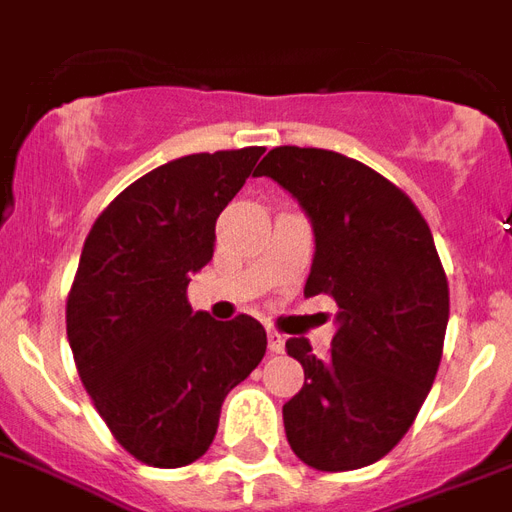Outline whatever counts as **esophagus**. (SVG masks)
I'll use <instances>...</instances> for the list:
<instances>
[{
  "instance_id": "esophagus-1",
  "label": "esophagus",
  "mask_w": 512,
  "mask_h": 512,
  "mask_svg": "<svg viewBox=\"0 0 512 512\" xmlns=\"http://www.w3.org/2000/svg\"><path fill=\"white\" fill-rule=\"evenodd\" d=\"M270 353H283V348H286V340H283V334L278 332H270Z\"/></svg>"
}]
</instances>
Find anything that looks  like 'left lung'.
I'll return each instance as SVG.
<instances>
[{"label":"left lung","mask_w":512,"mask_h":512,"mask_svg":"<svg viewBox=\"0 0 512 512\" xmlns=\"http://www.w3.org/2000/svg\"><path fill=\"white\" fill-rule=\"evenodd\" d=\"M256 175L278 180L313 221L305 297L340 307L326 359L305 337L286 343L305 370L283 405L288 445L313 470H359L405 437L432 388L451 307L443 261L410 197L361 161L280 145Z\"/></svg>","instance_id":"obj_1"}]
</instances>
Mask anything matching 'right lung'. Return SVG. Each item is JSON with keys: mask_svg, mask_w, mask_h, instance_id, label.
Masks as SVG:
<instances>
[{"mask_svg": "<svg viewBox=\"0 0 512 512\" xmlns=\"http://www.w3.org/2000/svg\"><path fill=\"white\" fill-rule=\"evenodd\" d=\"M264 148L191 153L151 169L99 213L67 297L75 367L118 445L148 467L205 456L221 405L267 351L251 315L191 313V275Z\"/></svg>", "mask_w": 512, "mask_h": 512, "instance_id": "obj_1", "label": "right lung"}]
</instances>
